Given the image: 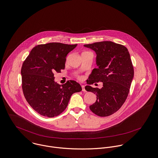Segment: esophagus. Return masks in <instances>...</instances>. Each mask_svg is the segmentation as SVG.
Returning a JSON list of instances; mask_svg holds the SVG:
<instances>
[{"label":"esophagus","mask_w":158,"mask_h":158,"mask_svg":"<svg viewBox=\"0 0 158 158\" xmlns=\"http://www.w3.org/2000/svg\"><path fill=\"white\" fill-rule=\"evenodd\" d=\"M81 87H82V90L83 92H86V90H85V86H84V85H82Z\"/></svg>","instance_id":"34e87169"}]
</instances>
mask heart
<instances>
[{"mask_svg":"<svg viewBox=\"0 0 158 158\" xmlns=\"http://www.w3.org/2000/svg\"><path fill=\"white\" fill-rule=\"evenodd\" d=\"M78 79H80V80H82L83 77H82V76H78Z\"/></svg>","mask_w":158,"mask_h":158,"instance_id":"obj_1","label":"heart"}]
</instances>
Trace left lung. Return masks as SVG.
<instances>
[{"instance_id":"8db88e82","label":"left lung","mask_w":158,"mask_h":158,"mask_svg":"<svg viewBox=\"0 0 158 158\" xmlns=\"http://www.w3.org/2000/svg\"><path fill=\"white\" fill-rule=\"evenodd\" d=\"M96 54L98 66L90 74L87 84L102 82L101 89L85 86L87 92L96 95V101L90 106L92 112L99 117L109 116L126 101L134 77V68L125 46L112 41H101L85 44Z\"/></svg>"}]
</instances>
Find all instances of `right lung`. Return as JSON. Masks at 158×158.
Listing matches in <instances>:
<instances>
[{
    "instance_id": "add662e5",
    "label": "right lung",
    "mask_w": 158,
    "mask_h": 158,
    "mask_svg": "<svg viewBox=\"0 0 158 158\" xmlns=\"http://www.w3.org/2000/svg\"><path fill=\"white\" fill-rule=\"evenodd\" d=\"M77 46L49 43L34 47L23 63L22 89L27 102L40 115L54 117L66 108L71 96L82 87L74 81L62 85L54 81V73L64 69L67 54Z\"/></svg>"
}]
</instances>
